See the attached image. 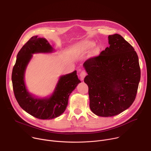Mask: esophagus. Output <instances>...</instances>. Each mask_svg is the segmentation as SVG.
Listing matches in <instances>:
<instances>
[{
  "mask_svg": "<svg viewBox=\"0 0 151 151\" xmlns=\"http://www.w3.org/2000/svg\"><path fill=\"white\" fill-rule=\"evenodd\" d=\"M85 76H86V72H85L84 70H82V71H81V72H80V73H79V76H80L81 79L82 81L83 80V79H84V78L85 77Z\"/></svg>",
  "mask_w": 151,
  "mask_h": 151,
  "instance_id": "obj_1",
  "label": "esophagus"
}]
</instances>
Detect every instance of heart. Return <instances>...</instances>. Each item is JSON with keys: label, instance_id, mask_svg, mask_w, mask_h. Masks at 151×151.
I'll list each match as a JSON object with an SVG mask.
<instances>
[{"label": "heart", "instance_id": "b5f03b06", "mask_svg": "<svg viewBox=\"0 0 151 151\" xmlns=\"http://www.w3.org/2000/svg\"><path fill=\"white\" fill-rule=\"evenodd\" d=\"M94 44H93V43H91V44H90V46H91V47H94Z\"/></svg>", "mask_w": 151, "mask_h": 151}]
</instances>
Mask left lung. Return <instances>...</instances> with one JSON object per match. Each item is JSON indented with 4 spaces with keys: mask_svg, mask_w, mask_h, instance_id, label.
Wrapping results in <instances>:
<instances>
[{
    "mask_svg": "<svg viewBox=\"0 0 151 151\" xmlns=\"http://www.w3.org/2000/svg\"><path fill=\"white\" fill-rule=\"evenodd\" d=\"M109 47L83 64L88 75L90 107L96 115H118L134 102L140 79L139 58L120 35L108 36Z\"/></svg>",
    "mask_w": 151,
    "mask_h": 151,
    "instance_id": "left-lung-1",
    "label": "left lung"
}]
</instances>
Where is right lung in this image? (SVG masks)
<instances>
[{"instance_id":"add662e5","label":"right lung","mask_w":151,"mask_h":151,"mask_svg":"<svg viewBox=\"0 0 151 151\" xmlns=\"http://www.w3.org/2000/svg\"><path fill=\"white\" fill-rule=\"evenodd\" d=\"M52 50L45 39L39 38L37 36L32 37L18 52L12 72L14 93L19 105L32 116L41 119L55 118L65 111L70 93L81 82L75 70L60 78L50 98H35L27 91L24 80V72L32 54L51 52Z\"/></svg>"}]
</instances>
